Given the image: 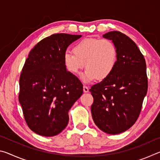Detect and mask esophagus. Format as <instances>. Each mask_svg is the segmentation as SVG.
I'll return each mask as SVG.
<instances>
[{"label":"esophagus","mask_w":160,"mask_h":160,"mask_svg":"<svg viewBox=\"0 0 160 160\" xmlns=\"http://www.w3.org/2000/svg\"><path fill=\"white\" fill-rule=\"evenodd\" d=\"M83 91H84V92H85V93L88 92H89L88 87H87V86H85V85H84V86H83Z\"/></svg>","instance_id":"34e87169"}]
</instances>
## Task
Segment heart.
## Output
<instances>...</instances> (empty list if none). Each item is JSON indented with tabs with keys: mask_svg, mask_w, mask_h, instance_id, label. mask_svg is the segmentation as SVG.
Here are the masks:
<instances>
[{
	"mask_svg": "<svg viewBox=\"0 0 160 160\" xmlns=\"http://www.w3.org/2000/svg\"><path fill=\"white\" fill-rule=\"evenodd\" d=\"M72 53L64 54V66L73 74L85 68L80 79L88 83L97 78L103 80L109 77L116 65L118 51L113 42L107 39H86L75 46Z\"/></svg>",
	"mask_w": 160,
	"mask_h": 160,
	"instance_id": "obj_1",
	"label": "heart"
}]
</instances>
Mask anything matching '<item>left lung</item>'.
<instances>
[{"label": "left lung", "instance_id": "obj_1", "mask_svg": "<svg viewBox=\"0 0 160 160\" xmlns=\"http://www.w3.org/2000/svg\"><path fill=\"white\" fill-rule=\"evenodd\" d=\"M116 45V65L109 77L92 86V116L104 132L116 135L135 123L148 91L146 63L135 43L120 32L103 35Z\"/></svg>", "mask_w": 160, "mask_h": 160}]
</instances>
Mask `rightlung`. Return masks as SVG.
Returning a JSON list of instances; mask_svg holds the SVG:
<instances>
[{"mask_svg": "<svg viewBox=\"0 0 160 160\" xmlns=\"http://www.w3.org/2000/svg\"><path fill=\"white\" fill-rule=\"evenodd\" d=\"M82 35L55 34L32 48L20 78V102L29 128L39 135L60 133L69 121L68 111L83 92V85L66 70L67 48Z\"/></svg>", "mask_w": 160, "mask_h": 160, "instance_id": "obj_1", "label": "right lung"}]
</instances>
